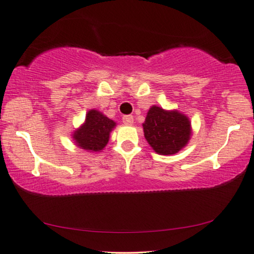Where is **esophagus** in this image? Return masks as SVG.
Here are the masks:
<instances>
[{"label": "esophagus", "mask_w": 254, "mask_h": 254, "mask_svg": "<svg viewBox=\"0 0 254 254\" xmlns=\"http://www.w3.org/2000/svg\"><path fill=\"white\" fill-rule=\"evenodd\" d=\"M123 123L125 125H127V126H130L134 123V117L130 116V115H127V116H124L123 117Z\"/></svg>", "instance_id": "obj_1"}]
</instances>
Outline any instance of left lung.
<instances>
[{"mask_svg":"<svg viewBox=\"0 0 254 254\" xmlns=\"http://www.w3.org/2000/svg\"><path fill=\"white\" fill-rule=\"evenodd\" d=\"M144 136L157 153L175 154L190 137V123L178 111H166L153 105L143 124Z\"/></svg>","mask_w":254,"mask_h":254,"instance_id":"1","label":"left lung"}]
</instances>
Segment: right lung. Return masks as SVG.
<instances>
[{"label":"right lung","mask_w":254,"mask_h":254,"mask_svg":"<svg viewBox=\"0 0 254 254\" xmlns=\"http://www.w3.org/2000/svg\"><path fill=\"white\" fill-rule=\"evenodd\" d=\"M116 126L114 120L96 110L88 111L85 124L73 132V139L81 149L99 152L109 142V134Z\"/></svg>","instance_id":"right-lung-1"}]
</instances>
